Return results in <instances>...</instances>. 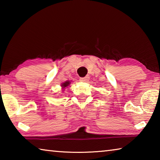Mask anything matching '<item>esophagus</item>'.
Listing matches in <instances>:
<instances>
[{
  "label": "esophagus",
  "mask_w": 160,
  "mask_h": 160,
  "mask_svg": "<svg viewBox=\"0 0 160 160\" xmlns=\"http://www.w3.org/2000/svg\"><path fill=\"white\" fill-rule=\"evenodd\" d=\"M89 80H90V77H89V76H85L84 78H80V80L81 81V82H88V81H89Z\"/></svg>",
  "instance_id": "34e87169"
}]
</instances>
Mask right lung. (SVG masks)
Returning a JSON list of instances; mask_svg holds the SVG:
<instances>
[{
	"mask_svg": "<svg viewBox=\"0 0 160 160\" xmlns=\"http://www.w3.org/2000/svg\"><path fill=\"white\" fill-rule=\"evenodd\" d=\"M69 84H70L69 81H66V82H65L64 83L62 84V87H63V88H66L68 85H69Z\"/></svg>",
	"mask_w": 160,
	"mask_h": 160,
	"instance_id": "add662e5",
	"label": "right lung"
}]
</instances>
